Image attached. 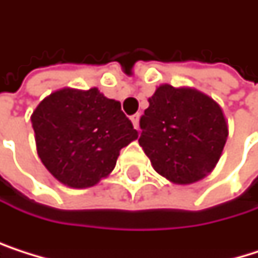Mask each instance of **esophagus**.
Returning <instances> with one entry per match:
<instances>
[{
    "instance_id": "34e87169",
    "label": "esophagus",
    "mask_w": 258,
    "mask_h": 258,
    "mask_svg": "<svg viewBox=\"0 0 258 258\" xmlns=\"http://www.w3.org/2000/svg\"><path fill=\"white\" fill-rule=\"evenodd\" d=\"M131 120H132V123H134V127H135V129H138V127H140V114H134V115H131Z\"/></svg>"
}]
</instances>
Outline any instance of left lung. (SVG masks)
Returning <instances> with one entry per match:
<instances>
[{"instance_id": "left-lung-1", "label": "left lung", "mask_w": 258, "mask_h": 258, "mask_svg": "<svg viewBox=\"0 0 258 258\" xmlns=\"http://www.w3.org/2000/svg\"><path fill=\"white\" fill-rule=\"evenodd\" d=\"M140 146L152 167L173 184H193L216 167L228 137L222 108L207 94L159 85L140 118Z\"/></svg>"}]
</instances>
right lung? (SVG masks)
Masks as SVG:
<instances>
[{
    "instance_id": "obj_1",
    "label": "right lung",
    "mask_w": 258,
    "mask_h": 258,
    "mask_svg": "<svg viewBox=\"0 0 258 258\" xmlns=\"http://www.w3.org/2000/svg\"><path fill=\"white\" fill-rule=\"evenodd\" d=\"M38 155L63 185L88 188L115 167L120 150L138 138L117 100L99 91L62 88L31 114Z\"/></svg>"
}]
</instances>
